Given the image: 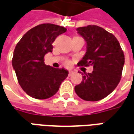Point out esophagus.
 Instances as JSON below:
<instances>
[{
	"label": "esophagus",
	"mask_w": 134,
	"mask_h": 134,
	"mask_svg": "<svg viewBox=\"0 0 134 134\" xmlns=\"http://www.w3.org/2000/svg\"><path fill=\"white\" fill-rule=\"evenodd\" d=\"M73 74H74V71H71V70H70V71H69V76H71Z\"/></svg>",
	"instance_id": "esophagus-1"
}]
</instances>
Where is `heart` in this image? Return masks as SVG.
<instances>
[{
	"label": "heart",
	"instance_id": "heart-1",
	"mask_svg": "<svg viewBox=\"0 0 134 134\" xmlns=\"http://www.w3.org/2000/svg\"><path fill=\"white\" fill-rule=\"evenodd\" d=\"M66 63H67V65H69V63H69V61H68V62Z\"/></svg>",
	"mask_w": 134,
	"mask_h": 134
}]
</instances>
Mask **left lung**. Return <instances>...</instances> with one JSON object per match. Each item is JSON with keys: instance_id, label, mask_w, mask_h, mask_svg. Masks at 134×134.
Returning <instances> with one entry per match:
<instances>
[{"instance_id": "obj_1", "label": "left lung", "mask_w": 134, "mask_h": 134, "mask_svg": "<svg viewBox=\"0 0 134 134\" xmlns=\"http://www.w3.org/2000/svg\"><path fill=\"white\" fill-rule=\"evenodd\" d=\"M76 30L87 42L86 54L78 65H92L93 71L82 76L75 92L84 100L98 101L109 95L119 84L124 54L116 37L102 27L88 25Z\"/></svg>"}]
</instances>
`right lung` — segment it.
I'll use <instances>...</instances> for the list:
<instances>
[{
  "mask_svg": "<svg viewBox=\"0 0 134 134\" xmlns=\"http://www.w3.org/2000/svg\"><path fill=\"white\" fill-rule=\"evenodd\" d=\"M66 30L53 24H40L26 32L15 47L13 68L21 87L33 98L51 97L68 76L67 70L46 65L44 62L45 54L53 50V42Z\"/></svg>",
  "mask_w": 134,
  "mask_h": 134,
  "instance_id": "add662e5",
  "label": "right lung"
}]
</instances>
